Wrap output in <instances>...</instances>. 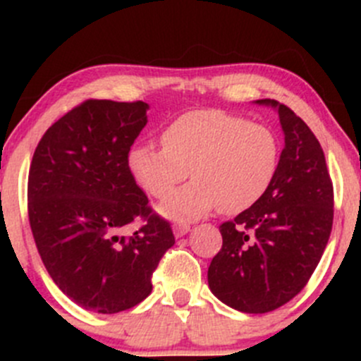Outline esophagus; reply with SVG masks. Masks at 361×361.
I'll use <instances>...</instances> for the list:
<instances>
[{"instance_id":"esophagus-1","label":"esophagus","mask_w":361,"mask_h":361,"mask_svg":"<svg viewBox=\"0 0 361 361\" xmlns=\"http://www.w3.org/2000/svg\"><path fill=\"white\" fill-rule=\"evenodd\" d=\"M173 231H174V235H176V238H183L185 234H188V232H190V224H187V221H181V224L174 225Z\"/></svg>"}]
</instances>
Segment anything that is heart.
Listing matches in <instances>:
<instances>
[{
    "instance_id": "1",
    "label": "heart",
    "mask_w": 361,
    "mask_h": 361,
    "mask_svg": "<svg viewBox=\"0 0 361 361\" xmlns=\"http://www.w3.org/2000/svg\"><path fill=\"white\" fill-rule=\"evenodd\" d=\"M160 141L162 148L136 145L127 167L154 199L166 197L191 169L195 180L160 206L173 220L197 218L214 206L227 214L248 209L269 190L281 155L274 129L221 110L183 113Z\"/></svg>"
}]
</instances>
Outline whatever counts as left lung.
I'll return each instance as SVG.
<instances>
[{
  "mask_svg": "<svg viewBox=\"0 0 361 361\" xmlns=\"http://www.w3.org/2000/svg\"><path fill=\"white\" fill-rule=\"evenodd\" d=\"M258 103L278 108L285 148L269 190L220 225L224 245L207 269L211 292L250 314L274 311L300 293L334 224V185L319 141L288 106Z\"/></svg>",
  "mask_w": 361,
  "mask_h": 361,
  "instance_id": "1",
  "label": "left lung"
}]
</instances>
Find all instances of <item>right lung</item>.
Returning a JSON list of instances; mask_svg holds the SVG:
<instances>
[{
    "label": "right lung",
    "instance_id": "right-lung-1",
    "mask_svg": "<svg viewBox=\"0 0 361 361\" xmlns=\"http://www.w3.org/2000/svg\"><path fill=\"white\" fill-rule=\"evenodd\" d=\"M148 104L87 99L47 129L32 155L27 214L50 278L87 311L115 314L152 292L174 245L171 224L134 183L127 155ZM140 221L130 236L119 228Z\"/></svg>",
    "mask_w": 361,
    "mask_h": 361
}]
</instances>
